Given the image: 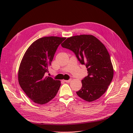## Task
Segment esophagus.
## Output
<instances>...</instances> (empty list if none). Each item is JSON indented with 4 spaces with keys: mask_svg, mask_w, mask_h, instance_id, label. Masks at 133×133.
I'll use <instances>...</instances> for the list:
<instances>
[{
    "mask_svg": "<svg viewBox=\"0 0 133 133\" xmlns=\"http://www.w3.org/2000/svg\"><path fill=\"white\" fill-rule=\"evenodd\" d=\"M71 79H69V80H64V81L65 82H67V83H69L71 81Z\"/></svg>",
    "mask_w": 133,
    "mask_h": 133,
    "instance_id": "esophagus-1",
    "label": "esophagus"
}]
</instances>
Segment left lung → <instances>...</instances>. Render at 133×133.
Wrapping results in <instances>:
<instances>
[{"label":"left lung","mask_w":133,"mask_h":133,"mask_svg":"<svg viewBox=\"0 0 133 133\" xmlns=\"http://www.w3.org/2000/svg\"><path fill=\"white\" fill-rule=\"evenodd\" d=\"M61 46L72 51L87 68L88 76L82 80V86L76 94L88 102L100 98L106 92L114 75L112 63L105 46L89 34L68 38Z\"/></svg>","instance_id":"obj_1"}]
</instances>
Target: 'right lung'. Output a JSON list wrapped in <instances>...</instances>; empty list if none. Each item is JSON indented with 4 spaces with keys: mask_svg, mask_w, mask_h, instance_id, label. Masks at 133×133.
<instances>
[{
    "mask_svg": "<svg viewBox=\"0 0 133 133\" xmlns=\"http://www.w3.org/2000/svg\"><path fill=\"white\" fill-rule=\"evenodd\" d=\"M66 38L45 37L34 41L27 48L18 70L19 83L24 92L34 102L44 104L57 95L60 80L45 76L54 54Z\"/></svg>",
    "mask_w": 133,
    "mask_h": 133,
    "instance_id": "obj_1",
    "label": "right lung"
}]
</instances>
